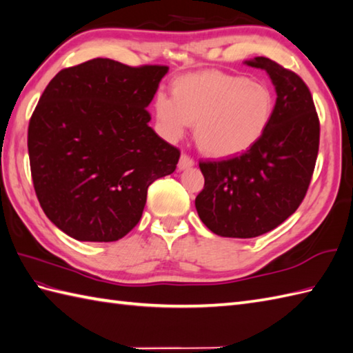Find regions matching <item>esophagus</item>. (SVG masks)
<instances>
[{
    "mask_svg": "<svg viewBox=\"0 0 353 353\" xmlns=\"http://www.w3.org/2000/svg\"><path fill=\"white\" fill-rule=\"evenodd\" d=\"M194 159L190 157V154L186 153H182V157H180V161H179V170H186V168H191L194 167Z\"/></svg>",
    "mask_w": 353,
    "mask_h": 353,
    "instance_id": "1",
    "label": "esophagus"
}]
</instances>
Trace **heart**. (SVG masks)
Listing matches in <instances>:
<instances>
[{"label":"heart","instance_id":"obj_1","mask_svg":"<svg viewBox=\"0 0 353 353\" xmlns=\"http://www.w3.org/2000/svg\"><path fill=\"white\" fill-rule=\"evenodd\" d=\"M275 96L265 83L221 70L177 78L171 97L154 102L161 134L170 141L195 125V139L208 157L228 159L247 153L270 126Z\"/></svg>","mask_w":353,"mask_h":353}]
</instances>
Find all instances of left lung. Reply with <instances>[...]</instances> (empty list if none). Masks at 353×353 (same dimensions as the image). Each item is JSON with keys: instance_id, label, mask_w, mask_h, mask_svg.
<instances>
[{"instance_id": "1", "label": "left lung", "mask_w": 353, "mask_h": 353, "mask_svg": "<svg viewBox=\"0 0 353 353\" xmlns=\"http://www.w3.org/2000/svg\"><path fill=\"white\" fill-rule=\"evenodd\" d=\"M245 64L266 70L272 79L274 119L247 153L200 161L204 188L195 199L210 232L241 239L274 230L294 214L313 177L321 138L313 96L299 75L266 57Z\"/></svg>"}]
</instances>
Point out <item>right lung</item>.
Returning <instances> with one entry per match:
<instances>
[{
    "mask_svg": "<svg viewBox=\"0 0 353 353\" xmlns=\"http://www.w3.org/2000/svg\"><path fill=\"white\" fill-rule=\"evenodd\" d=\"M167 72L93 59L60 70L40 96L28 125L32 185L73 239H121L143 215L147 188L176 170L180 150L145 110Z\"/></svg>",
    "mask_w": 353,
    "mask_h": 353,
    "instance_id": "obj_1",
    "label": "right lung"
}]
</instances>
